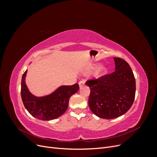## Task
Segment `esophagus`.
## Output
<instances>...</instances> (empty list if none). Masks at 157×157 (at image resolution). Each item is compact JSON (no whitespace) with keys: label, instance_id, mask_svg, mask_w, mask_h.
<instances>
[{"label":"esophagus","instance_id":"obj_1","mask_svg":"<svg viewBox=\"0 0 157 157\" xmlns=\"http://www.w3.org/2000/svg\"><path fill=\"white\" fill-rule=\"evenodd\" d=\"M84 84H85V80L84 79L80 80L79 82H78V84H79V86L80 87H82V86H84Z\"/></svg>","mask_w":157,"mask_h":157}]
</instances>
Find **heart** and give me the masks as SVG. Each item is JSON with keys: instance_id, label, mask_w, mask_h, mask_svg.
Here are the masks:
<instances>
[{"instance_id": "1", "label": "heart", "mask_w": 157, "mask_h": 157, "mask_svg": "<svg viewBox=\"0 0 157 157\" xmlns=\"http://www.w3.org/2000/svg\"><path fill=\"white\" fill-rule=\"evenodd\" d=\"M97 67L98 66H96V67ZM107 72V69L105 67H101L97 71V72L95 73V77L100 78V77H103V75H106Z\"/></svg>"}]
</instances>
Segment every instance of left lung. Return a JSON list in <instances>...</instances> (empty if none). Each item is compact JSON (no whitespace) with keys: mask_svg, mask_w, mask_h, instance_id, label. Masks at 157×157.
<instances>
[{"mask_svg":"<svg viewBox=\"0 0 157 157\" xmlns=\"http://www.w3.org/2000/svg\"><path fill=\"white\" fill-rule=\"evenodd\" d=\"M114 60L113 73L86 82L90 89V109L96 116L105 119L124 115L132 107L136 95V80L129 64L120 58Z\"/></svg>","mask_w":157,"mask_h":157,"instance_id":"obj_1","label":"left lung"}]
</instances>
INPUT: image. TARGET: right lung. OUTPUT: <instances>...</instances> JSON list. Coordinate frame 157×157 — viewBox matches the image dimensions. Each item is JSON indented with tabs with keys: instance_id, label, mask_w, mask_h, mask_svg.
I'll list each match as a JSON object with an SVG mask.
<instances>
[{
	"instance_id": "1",
	"label": "right lung",
	"mask_w": 157,
	"mask_h": 157,
	"mask_svg": "<svg viewBox=\"0 0 157 157\" xmlns=\"http://www.w3.org/2000/svg\"><path fill=\"white\" fill-rule=\"evenodd\" d=\"M27 71L21 78V96L25 107L31 115L42 121H50L61 116L67 109L70 97L77 92L78 84L61 86L52 94L44 97H36L28 90L25 82Z\"/></svg>"
}]
</instances>
